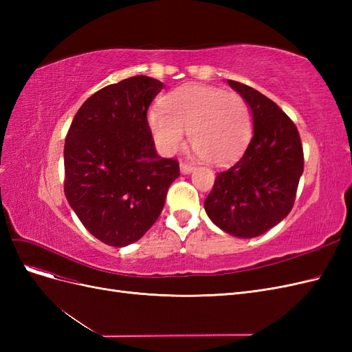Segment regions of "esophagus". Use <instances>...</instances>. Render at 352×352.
Returning a JSON list of instances; mask_svg holds the SVG:
<instances>
[{
  "mask_svg": "<svg viewBox=\"0 0 352 352\" xmlns=\"http://www.w3.org/2000/svg\"><path fill=\"white\" fill-rule=\"evenodd\" d=\"M192 170H194V164L185 163V162L180 163V172H182L184 175H189L190 172H192Z\"/></svg>",
  "mask_w": 352,
  "mask_h": 352,
  "instance_id": "34e87169",
  "label": "esophagus"
}]
</instances>
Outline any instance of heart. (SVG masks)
Listing matches in <instances>:
<instances>
[{
	"label": "heart",
	"instance_id": "b5f03b06",
	"mask_svg": "<svg viewBox=\"0 0 352 352\" xmlns=\"http://www.w3.org/2000/svg\"><path fill=\"white\" fill-rule=\"evenodd\" d=\"M164 110L146 114L153 140L163 154H173L185 142L212 166H228L245 151L252 135L247 101L233 91L188 83L166 95Z\"/></svg>",
	"mask_w": 352,
	"mask_h": 352
}]
</instances>
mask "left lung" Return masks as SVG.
Segmentation results:
<instances>
[{"label": "left lung", "mask_w": 352, "mask_h": 352, "mask_svg": "<svg viewBox=\"0 0 352 352\" xmlns=\"http://www.w3.org/2000/svg\"><path fill=\"white\" fill-rule=\"evenodd\" d=\"M228 83L250 105L254 135L238 162L217 173L204 208L223 232L255 238L292 210L304 172L302 144L296 126L278 104L248 85Z\"/></svg>", "instance_id": "1"}]
</instances>
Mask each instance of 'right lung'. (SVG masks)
<instances>
[{
    "instance_id": "add662e5",
    "label": "right lung",
    "mask_w": 352,
    "mask_h": 352,
    "mask_svg": "<svg viewBox=\"0 0 352 352\" xmlns=\"http://www.w3.org/2000/svg\"><path fill=\"white\" fill-rule=\"evenodd\" d=\"M164 83L133 76L82 104L65 144V194L87 230L111 247L141 239L163 210L179 163L158 157L146 111Z\"/></svg>"
}]
</instances>
